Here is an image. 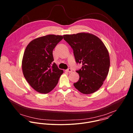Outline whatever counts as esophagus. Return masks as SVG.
Returning <instances> with one entry per match:
<instances>
[{
	"label": "esophagus",
	"mask_w": 133,
	"mask_h": 133,
	"mask_svg": "<svg viewBox=\"0 0 133 133\" xmlns=\"http://www.w3.org/2000/svg\"><path fill=\"white\" fill-rule=\"evenodd\" d=\"M66 72H68V73H72V70L71 69H70V68H69V69H67L66 70Z\"/></svg>",
	"instance_id": "34e87169"
}]
</instances>
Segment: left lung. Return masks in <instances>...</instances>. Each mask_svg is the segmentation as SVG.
Segmentation results:
<instances>
[{
  "mask_svg": "<svg viewBox=\"0 0 133 133\" xmlns=\"http://www.w3.org/2000/svg\"><path fill=\"white\" fill-rule=\"evenodd\" d=\"M63 39L72 48L76 63L82 64L76 71L79 79L74 87L84 94L94 93L103 84L109 71L107 48L99 38L89 33L64 35Z\"/></svg>",
  "mask_w": 133,
  "mask_h": 133,
  "instance_id": "1",
  "label": "left lung"
}]
</instances>
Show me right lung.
I'll use <instances>...</instances> for the list:
<instances>
[{"label": "right lung", "instance_id": "right-lung-1", "mask_svg": "<svg viewBox=\"0 0 133 133\" xmlns=\"http://www.w3.org/2000/svg\"><path fill=\"white\" fill-rule=\"evenodd\" d=\"M63 36L48 35L36 38L27 45L22 59L23 75L29 84L42 94L50 92L63 73L53 62V51Z\"/></svg>", "mask_w": 133, "mask_h": 133}]
</instances>
